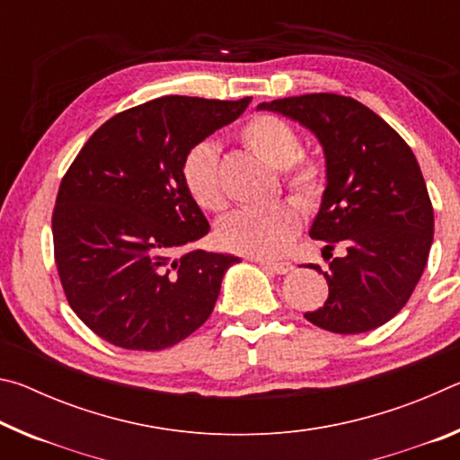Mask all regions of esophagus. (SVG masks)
<instances>
[{"label":"esophagus","instance_id":"1","mask_svg":"<svg viewBox=\"0 0 460 460\" xmlns=\"http://www.w3.org/2000/svg\"><path fill=\"white\" fill-rule=\"evenodd\" d=\"M255 261H258L261 268H266L268 271H271V274H278V276L288 274V271L292 270V263L288 261H268V260H255Z\"/></svg>","mask_w":460,"mask_h":460}]
</instances>
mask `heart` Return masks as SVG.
I'll return each mask as SVG.
<instances>
[{
  "instance_id": "1",
  "label": "heart",
  "mask_w": 460,
  "mask_h": 460,
  "mask_svg": "<svg viewBox=\"0 0 460 460\" xmlns=\"http://www.w3.org/2000/svg\"><path fill=\"white\" fill-rule=\"evenodd\" d=\"M241 139L258 158L284 170L286 189L306 211H313L326 192V164L314 155H300L296 129L276 115H255L245 123ZM182 182L190 199L207 213H221L227 194L221 181L219 155L211 144H197L182 160ZM300 211L292 202L266 208H241L219 223L217 241L229 252L252 258H278L288 252L300 231Z\"/></svg>"
}]
</instances>
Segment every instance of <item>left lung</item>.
Segmentation results:
<instances>
[{"instance_id":"left-lung-1","label":"left lung","mask_w":460,"mask_h":460,"mask_svg":"<svg viewBox=\"0 0 460 460\" xmlns=\"http://www.w3.org/2000/svg\"><path fill=\"white\" fill-rule=\"evenodd\" d=\"M258 109L313 131L326 162V192L310 237L341 258L318 266L329 284L324 306L305 318L324 331L357 334L377 329L406 306L426 268L434 211L410 146L351 97L334 93L276 99Z\"/></svg>"}]
</instances>
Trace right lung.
Wrapping results in <instances>:
<instances>
[{
  "instance_id": "1",
  "label": "right lung",
  "mask_w": 460,
  "mask_h": 460,
  "mask_svg": "<svg viewBox=\"0 0 460 460\" xmlns=\"http://www.w3.org/2000/svg\"><path fill=\"white\" fill-rule=\"evenodd\" d=\"M252 97L168 95L105 121L68 168L52 213L54 260L76 316L115 347L160 351L211 316L235 255L192 249L211 231L182 182L190 147Z\"/></svg>"
}]
</instances>
